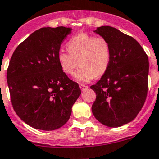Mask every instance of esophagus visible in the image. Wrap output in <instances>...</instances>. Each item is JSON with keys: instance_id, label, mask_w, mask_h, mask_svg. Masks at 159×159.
<instances>
[{"instance_id": "esophagus-1", "label": "esophagus", "mask_w": 159, "mask_h": 159, "mask_svg": "<svg viewBox=\"0 0 159 159\" xmlns=\"http://www.w3.org/2000/svg\"><path fill=\"white\" fill-rule=\"evenodd\" d=\"M79 86H80V88H81V90H82V91L85 90V89H88V86H87V85H85V84H79Z\"/></svg>"}]
</instances>
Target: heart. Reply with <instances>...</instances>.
Wrapping results in <instances>:
<instances>
[{"instance_id":"1","label":"heart","mask_w":159,"mask_h":159,"mask_svg":"<svg viewBox=\"0 0 159 159\" xmlns=\"http://www.w3.org/2000/svg\"><path fill=\"white\" fill-rule=\"evenodd\" d=\"M67 47L68 52L61 50L57 54L60 67L66 75H73L78 64L81 68L75 79L80 82H88L106 72L110 63L111 48L105 38L81 32L70 39Z\"/></svg>"}]
</instances>
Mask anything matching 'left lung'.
Masks as SVG:
<instances>
[{
	"instance_id": "1",
	"label": "left lung",
	"mask_w": 159,
	"mask_h": 159,
	"mask_svg": "<svg viewBox=\"0 0 159 159\" xmlns=\"http://www.w3.org/2000/svg\"><path fill=\"white\" fill-rule=\"evenodd\" d=\"M95 32L109 42V67L96 84L92 111L97 120L118 127L137 116L145 102L148 87V57L133 37L111 26L97 28Z\"/></svg>"
}]
</instances>
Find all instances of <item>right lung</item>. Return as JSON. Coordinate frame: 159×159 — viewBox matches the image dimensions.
Returning a JSON list of instances; mask_svg holds the SVG:
<instances>
[{"label":"right lung","mask_w":159,"mask_h":159,"mask_svg":"<svg viewBox=\"0 0 159 159\" xmlns=\"http://www.w3.org/2000/svg\"><path fill=\"white\" fill-rule=\"evenodd\" d=\"M71 29L41 28L14 51L7 81L14 110L33 128L53 130L67 122L81 95L77 82L63 72L57 54Z\"/></svg>","instance_id":"add662e5"}]
</instances>
